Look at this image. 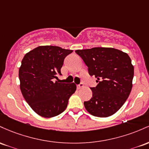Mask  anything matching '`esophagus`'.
I'll use <instances>...</instances> for the list:
<instances>
[{"label": "esophagus", "instance_id": "1", "mask_svg": "<svg viewBox=\"0 0 149 149\" xmlns=\"http://www.w3.org/2000/svg\"><path fill=\"white\" fill-rule=\"evenodd\" d=\"M77 87L78 89H79V88H81L82 87H84V84H83V83H80L79 84L77 85Z\"/></svg>", "mask_w": 149, "mask_h": 149}]
</instances>
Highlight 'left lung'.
<instances>
[{
    "label": "left lung",
    "instance_id": "obj_1",
    "mask_svg": "<svg viewBox=\"0 0 149 149\" xmlns=\"http://www.w3.org/2000/svg\"><path fill=\"white\" fill-rule=\"evenodd\" d=\"M75 52L98 83L96 87L91 88V99L84 102L86 110L99 118L115 114L125 103L132 88L134 66L130 56L113 48L96 47Z\"/></svg>",
    "mask_w": 149,
    "mask_h": 149
}]
</instances>
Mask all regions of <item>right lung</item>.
I'll return each mask as SVG.
<instances>
[{"label":"right lung","mask_w":149,"mask_h":149,"mask_svg":"<svg viewBox=\"0 0 149 149\" xmlns=\"http://www.w3.org/2000/svg\"><path fill=\"white\" fill-rule=\"evenodd\" d=\"M72 50L59 46H41L23 58L19 70L20 90L25 101L35 113L52 118L63 113L76 91L74 83H59L58 75L64 59Z\"/></svg>","instance_id":"obj_1"}]
</instances>
